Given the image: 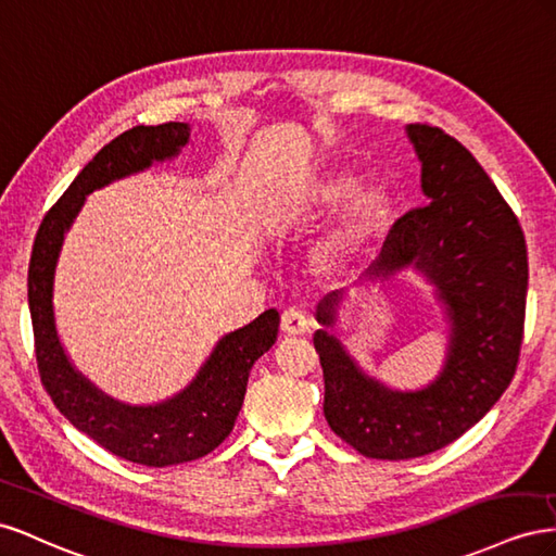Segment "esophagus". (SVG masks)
<instances>
[{
  "instance_id": "34e87169",
  "label": "esophagus",
  "mask_w": 556,
  "mask_h": 556,
  "mask_svg": "<svg viewBox=\"0 0 556 556\" xmlns=\"http://www.w3.org/2000/svg\"><path fill=\"white\" fill-rule=\"evenodd\" d=\"M307 330H309V321L300 309L291 307L281 314V332H287V336H305Z\"/></svg>"
}]
</instances>
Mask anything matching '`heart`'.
Returning <instances> with one entry per match:
<instances>
[{
    "mask_svg": "<svg viewBox=\"0 0 556 556\" xmlns=\"http://www.w3.org/2000/svg\"><path fill=\"white\" fill-rule=\"evenodd\" d=\"M340 224L332 228L314 251L316 265L324 273H344L356 265L384 235L393 202L382 186L358 188L352 174H330L300 190L289 210L293 226H312L340 212Z\"/></svg>",
    "mask_w": 556,
    "mask_h": 556,
    "instance_id": "1",
    "label": "heart"
}]
</instances>
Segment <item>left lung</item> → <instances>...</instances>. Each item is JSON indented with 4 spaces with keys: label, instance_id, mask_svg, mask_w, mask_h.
<instances>
[{
    "label": "left lung",
    "instance_id": "obj_1",
    "mask_svg": "<svg viewBox=\"0 0 556 556\" xmlns=\"http://www.w3.org/2000/svg\"><path fill=\"white\" fill-rule=\"evenodd\" d=\"M405 132L428 204L395 220L361 283L382 289L405 269L421 275L447 324L445 363L421 389H391L340 342L342 291L314 312L326 421L363 456L387 462L447 447L496 405L515 377L529 287L525 232L482 165L440 128L415 123Z\"/></svg>",
    "mask_w": 556,
    "mask_h": 556
}]
</instances>
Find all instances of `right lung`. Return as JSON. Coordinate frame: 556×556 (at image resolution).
I'll use <instances>...</instances> for the list:
<instances>
[{"instance_id": "obj_1", "label": "right lung", "mask_w": 556, "mask_h": 556, "mask_svg": "<svg viewBox=\"0 0 556 556\" xmlns=\"http://www.w3.org/2000/svg\"><path fill=\"white\" fill-rule=\"evenodd\" d=\"M188 144V123L137 125L111 139L43 216L27 275L39 375L51 401L100 447L149 468L195 462L230 435L253 363L277 342L279 312L265 309L251 324L226 332L179 393L161 403L130 405L94 387L65 352L55 326V269L65 237L92 190L174 161Z\"/></svg>"}]
</instances>
